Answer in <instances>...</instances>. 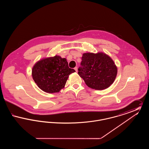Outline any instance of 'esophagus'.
<instances>
[{
	"label": "esophagus",
	"mask_w": 149,
	"mask_h": 149,
	"mask_svg": "<svg viewBox=\"0 0 149 149\" xmlns=\"http://www.w3.org/2000/svg\"><path fill=\"white\" fill-rule=\"evenodd\" d=\"M74 70L76 71V72H77L78 71V68L76 66V67H75L74 68Z\"/></svg>",
	"instance_id": "34e87169"
}]
</instances>
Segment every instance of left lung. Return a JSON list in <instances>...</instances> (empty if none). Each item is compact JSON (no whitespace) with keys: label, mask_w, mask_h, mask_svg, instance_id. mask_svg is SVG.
Instances as JSON below:
<instances>
[{"label":"left lung","mask_w":149,"mask_h":149,"mask_svg":"<svg viewBox=\"0 0 149 149\" xmlns=\"http://www.w3.org/2000/svg\"><path fill=\"white\" fill-rule=\"evenodd\" d=\"M81 60L78 74L88 87L103 90L113 83L117 68L112 59L106 54L84 53Z\"/></svg>","instance_id":"obj_1"}]
</instances>
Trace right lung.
Listing matches in <instances>:
<instances>
[{
  "instance_id": "obj_1",
  "label": "right lung",
  "mask_w": 149,
  "mask_h": 149,
  "mask_svg": "<svg viewBox=\"0 0 149 149\" xmlns=\"http://www.w3.org/2000/svg\"><path fill=\"white\" fill-rule=\"evenodd\" d=\"M75 72L69 68L65 58L55 56L38 61L32 68V75L36 84L49 93L59 92L64 88L69 75Z\"/></svg>"
}]
</instances>
